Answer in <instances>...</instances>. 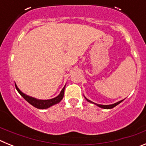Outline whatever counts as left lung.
Wrapping results in <instances>:
<instances>
[{"label":"left lung","instance_id":"1","mask_svg":"<svg viewBox=\"0 0 146 146\" xmlns=\"http://www.w3.org/2000/svg\"><path fill=\"white\" fill-rule=\"evenodd\" d=\"M86 100H87L88 102H91L90 100H88V99H86ZM122 101H123V100H121V101L115 103V104H110V105H102V104H96L97 105V106H99V108H104V109H111V108H113L114 107H115L116 105H118V104H120V103H121ZM94 104H95V103H94Z\"/></svg>","mask_w":146,"mask_h":146}]
</instances>
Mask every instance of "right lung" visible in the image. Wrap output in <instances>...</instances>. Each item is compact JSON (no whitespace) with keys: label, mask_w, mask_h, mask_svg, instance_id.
Returning <instances> with one entry per match:
<instances>
[{"label":"right lung","mask_w":146,"mask_h":146,"mask_svg":"<svg viewBox=\"0 0 146 146\" xmlns=\"http://www.w3.org/2000/svg\"><path fill=\"white\" fill-rule=\"evenodd\" d=\"M15 87H16V89L17 90V91L20 93V94L23 96L24 99L28 102V103L33 105L35 108H38V109H46V108H48L52 106L54 104H58V102H60L61 101V99L64 97V89H65V87L62 89V91H60V94L57 97L54 98V99H48V100H39V99H36L35 98L31 97V96H28L27 95H25V94H23L22 91H20V90L17 88V85L15 84Z\"/></svg>","instance_id":"add662e5"}]
</instances>
